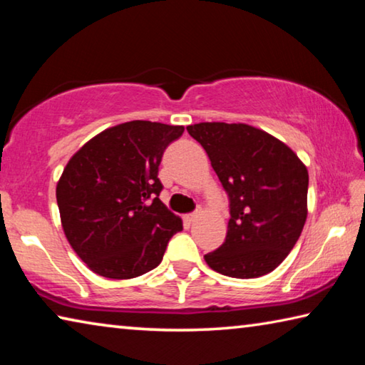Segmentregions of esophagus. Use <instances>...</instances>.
<instances>
[{
	"mask_svg": "<svg viewBox=\"0 0 365 365\" xmlns=\"http://www.w3.org/2000/svg\"><path fill=\"white\" fill-rule=\"evenodd\" d=\"M185 222H187V224H193V222L197 219V214L196 212H193V214H187L185 215Z\"/></svg>",
	"mask_w": 365,
	"mask_h": 365,
	"instance_id": "34e87169",
	"label": "esophagus"
}]
</instances>
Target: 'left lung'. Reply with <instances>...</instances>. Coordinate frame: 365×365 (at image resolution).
I'll list each match as a JSON object with an SVG mask.
<instances>
[{
  "label": "left lung",
  "mask_w": 365,
  "mask_h": 365,
  "mask_svg": "<svg viewBox=\"0 0 365 365\" xmlns=\"http://www.w3.org/2000/svg\"><path fill=\"white\" fill-rule=\"evenodd\" d=\"M187 130L205 148L230 206L225 242L205 256L207 265L233 279L269 274L304 227L306 165L280 140L246 123L201 122Z\"/></svg>",
  "instance_id": "8db88e82"
}]
</instances>
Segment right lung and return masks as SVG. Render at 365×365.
<instances>
[{"instance_id":"1","label":"right lung","mask_w":365,"mask_h":365,"mask_svg":"<svg viewBox=\"0 0 365 365\" xmlns=\"http://www.w3.org/2000/svg\"><path fill=\"white\" fill-rule=\"evenodd\" d=\"M182 125L132 120L96 135L73 154L56 187L61 222L78 257L106 279L158 267L182 220L159 200L163 154Z\"/></svg>"}]
</instances>
